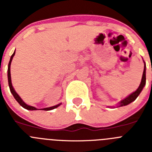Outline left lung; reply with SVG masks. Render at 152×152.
Instances as JSON below:
<instances>
[{"mask_svg": "<svg viewBox=\"0 0 152 152\" xmlns=\"http://www.w3.org/2000/svg\"><path fill=\"white\" fill-rule=\"evenodd\" d=\"M145 84H146V64H145V62L144 61V71H143V75H142V80H141L140 85H139V87L138 88V89H137L136 91L132 92L131 94L129 95L128 96H126V98H124L123 100H122L121 101L119 102V103H118L117 107H123V106L128 105V104L131 103L132 102H133L134 100H135L138 96H139V95L140 94V93L142 92V91L143 90L144 87L145 86Z\"/></svg>", "mask_w": 152, "mask_h": 152, "instance_id": "left-lung-1", "label": "left lung"}]
</instances>
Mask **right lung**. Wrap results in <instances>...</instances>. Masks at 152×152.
<instances>
[{
    "label": "right lung",
    "mask_w": 152,
    "mask_h": 152,
    "mask_svg": "<svg viewBox=\"0 0 152 152\" xmlns=\"http://www.w3.org/2000/svg\"><path fill=\"white\" fill-rule=\"evenodd\" d=\"M14 55H15V51H14V52H13V55H12L11 57H10V61H9V64H8V68H7L8 84H9V88H10V92H11V94H13V96H14L15 100H17L19 103H20V105L21 107H23V108L26 109V110H37L38 109H36V107H32V106H29V105H28V104H26V103H25V102H24L22 99H21L20 96H19L18 94L16 92V91L14 90V88H13V85H12L11 76H10V64H11V61H12V60H13V56H14ZM61 104V103H58V104H57V105L53 106V107L43 108V109H42V110H54V109L57 108L58 107H59Z\"/></svg>",
    "instance_id": "right-lung-1"
}]
</instances>
